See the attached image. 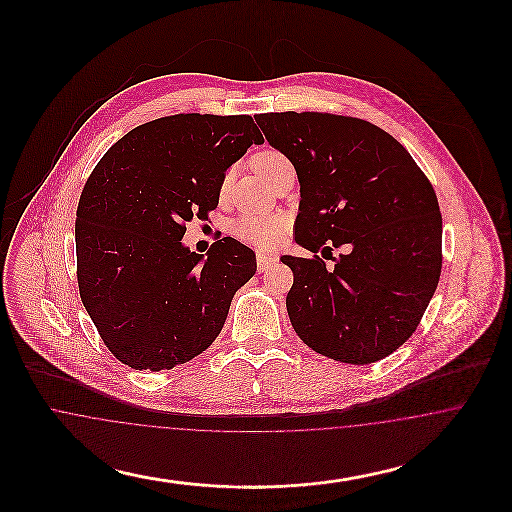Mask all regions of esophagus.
<instances>
[{
  "instance_id": "34e87169",
  "label": "esophagus",
  "mask_w": 512,
  "mask_h": 512,
  "mask_svg": "<svg viewBox=\"0 0 512 512\" xmlns=\"http://www.w3.org/2000/svg\"><path fill=\"white\" fill-rule=\"evenodd\" d=\"M276 257L274 255H268V253H257V268H259V272H265L268 268L272 267V265H276Z\"/></svg>"
}]
</instances>
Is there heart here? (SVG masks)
I'll return each instance as SVG.
<instances>
[{
	"mask_svg": "<svg viewBox=\"0 0 512 512\" xmlns=\"http://www.w3.org/2000/svg\"><path fill=\"white\" fill-rule=\"evenodd\" d=\"M290 161L274 149L259 151L251 157V169L255 174L267 182L270 174L278 171L280 167L288 165ZM286 220L282 217H244L234 222V234L255 247H272L284 238Z\"/></svg>",
	"mask_w": 512,
	"mask_h": 512,
	"instance_id": "heart-1",
	"label": "heart"
}]
</instances>
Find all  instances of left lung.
Returning a JSON list of instances; mask_svg holds the SVG:
<instances>
[{"label":"left lung","mask_w":512,"mask_h":512,"mask_svg":"<svg viewBox=\"0 0 512 512\" xmlns=\"http://www.w3.org/2000/svg\"><path fill=\"white\" fill-rule=\"evenodd\" d=\"M299 180L295 242L347 245L332 270L284 255L295 334L349 365L376 363L413 336L441 272L438 197L411 153L370 122L330 113L255 117Z\"/></svg>","instance_id":"left-lung-1"}]
</instances>
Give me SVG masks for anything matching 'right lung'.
I'll return each instance as SVG.
<instances>
[{"label":"right lung","mask_w":512,"mask_h":512,"mask_svg":"<svg viewBox=\"0 0 512 512\" xmlns=\"http://www.w3.org/2000/svg\"><path fill=\"white\" fill-rule=\"evenodd\" d=\"M263 142L247 115H172L130 130L90 174L74 228L78 290L124 365L171 370L219 336L255 251L222 238L203 257L182 238L219 205L226 169Z\"/></svg>","instance_id":"obj_1"}]
</instances>
